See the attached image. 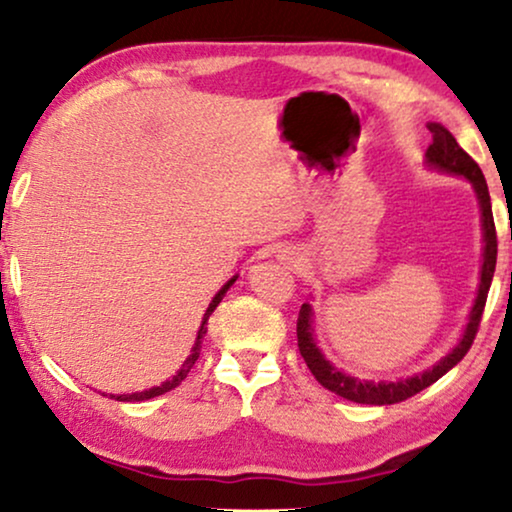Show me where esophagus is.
<instances>
[{
	"mask_svg": "<svg viewBox=\"0 0 512 512\" xmlns=\"http://www.w3.org/2000/svg\"><path fill=\"white\" fill-rule=\"evenodd\" d=\"M289 263H296V261H293V256H291V258H289Z\"/></svg>",
	"mask_w": 512,
	"mask_h": 512,
	"instance_id": "1",
	"label": "esophagus"
}]
</instances>
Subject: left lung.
I'll use <instances>...</instances> for the list:
<instances>
[{"mask_svg": "<svg viewBox=\"0 0 512 512\" xmlns=\"http://www.w3.org/2000/svg\"><path fill=\"white\" fill-rule=\"evenodd\" d=\"M429 130L433 135V142L429 149H426V163L436 167V170L466 177L473 184L475 195H478L480 212H482V233H485V254H482L478 298H475L471 317H468V326L464 335H461L459 345L454 347L443 361H438L436 366L424 370V373L408 377V380L377 382V384L359 380V377H352V375H345L342 370L335 368L331 361L324 359V354L319 352L317 342H314V335H312V307L305 303L300 307L298 328H296L300 356H303L307 368L312 370V375L317 377L321 387L333 391V394H338L342 398H347V401L366 403V405H391V403H401L405 398H412L422 389L431 387L433 382L440 380L447 370H452L468 354V349H471L475 340V333H478L480 328L482 312H485L487 293H489V286H492V277L496 268V228H494L492 200H489L485 174H482L478 163H475V160L457 144V139L452 137L450 130L443 128L440 123H429Z\"/></svg>", "mask_w": 512, "mask_h": 512, "instance_id": "8db88e82", "label": "left lung"}]
</instances>
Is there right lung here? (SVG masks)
I'll use <instances>...</instances> for the list:
<instances>
[{"instance_id": "right-lung-1", "label": "right lung", "mask_w": 512, "mask_h": 512, "mask_svg": "<svg viewBox=\"0 0 512 512\" xmlns=\"http://www.w3.org/2000/svg\"><path fill=\"white\" fill-rule=\"evenodd\" d=\"M235 279H237V277H233V279H230V282L223 284V286H221V291L216 293L212 303H209L207 312H205V319H202V326H200V331H198V338H195V347L191 349V356H188V359L184 361V366L179 368V373L174 375L172 380H167V382L160 384V387H153V389H149V391H137V394H121V396H116V401H146V398H156V396H160V394H165V391H172L174 387H179L181 380H184V377H186L188 373H191V368L195 366V361H198V356H200V347H202V338H205V333H207L205 324H207L209 314H212V312L216 310V305L221 303V298L226 296V291L230 289V286L235 284ZM111 398H114V396H111Z\"/></svg>"}]
</instances>
